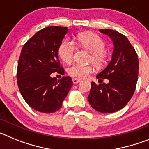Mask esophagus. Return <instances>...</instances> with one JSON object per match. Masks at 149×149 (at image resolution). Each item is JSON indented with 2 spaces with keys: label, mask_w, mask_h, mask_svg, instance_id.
Here are the masks:
<instances>
[{
  "label": "esophagus",
  "mask_w": 149,
  "mask_h": 149,
  "mask_svg": "<svg viewBox=\"0 0 149 149\" xmlns=\"http://www.w3.org/2000/svg\"><path fill=\"white\" fill-rule=\"evenodd\" d=\"M72 81H73V83L74 84H78V83H80L81 81V79H78V78H73L72 79Z\"/></svg>",
  "instance_id": "obj_1"
}]
</instances>
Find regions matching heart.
I'll return each mask as SVG.
<instances>
[{
    "mask_svg": "<svg viewBox=\"0 0 149 149\" xmlns=\"http://www.w3.org/2000/svg\"><path fill=\"white\" fill-rule=\"evenodd\" d=\"M77 41L79 45L87 50L92 54L90 60L97 65H101L106 61L105 43L101 38L93 33H82L77 35ZM74 46L68 39L63 41L58 49L60 59L66 63H70L73 59ZM93 72L91 65H74L68 68V73L71 76L77 78H85Z\"/></svg>",
    "mask_w": 149,
    "mask_h": 149,
    "instance_id": "1",
    "label": "heart"
}]
</instances>
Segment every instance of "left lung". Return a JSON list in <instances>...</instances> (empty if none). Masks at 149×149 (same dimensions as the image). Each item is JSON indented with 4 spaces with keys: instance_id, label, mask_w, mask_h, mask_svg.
I'll list each match as a JSON object with an SVG mask.
<instances>
[{
    "instance_id": "1",
    "label": "left lung",
    "mask_w": 149,
    "mask_h": 149,
    "mask_svg": "<svg viewBox=\"0 0 149 149\" xmlns=\"http://www.w3.org/2000/svg\"><path fill=\"white\" fill-rule=\"evenodd\" d=\"M99 31L110 36L114 48L110 62L96 77L101 82L102 79H107L109 82L98 85L91 83L88 101L98 112L111 113L123 108L134 95L138 79L139 60L135 49L125 36L110 29Z\"/></svg>"
}]
</instances>
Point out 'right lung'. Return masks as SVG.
<instances>
[{
  "label": "right lung",
  "mask_w": 149,
  "mask_h": 149,
  "mask_svg": "<svg viewBox=\"0 0 149 149\" xmlns=\"http://www.w3.org/2000/svg\"><path fill=\"white\" fill-rule=\"evenodd\" d=\"M65 27L51 26L38 31L22 48L18 60L17 82L22 97L36 111L52 113L62 107L73 85L70 77L57 81L51 74H64L58 49L68 33Z\"/></svg>",
  "instance_id": "add662e5"
}]
</instances>
